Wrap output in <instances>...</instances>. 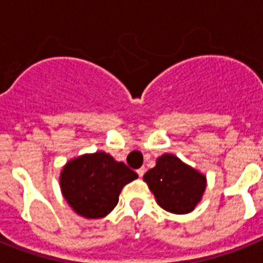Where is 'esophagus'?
Instances as JSON below:
<instances>
[{"label": "esophagus", "mask_w": 263, "mask_h": 263, "mask_svg": "<svg viewBox=\"0 0 263 263\" xmlns=\"http://www.w3.org/2000/svg\"><path fill=\"white\" fill-rule=\"evenodd\" d=\"M136 173H138L139 177H143V176H144V173H146V168H144V167L138 168V170H136Z\"/></svg>", "instance_id": "obj_1"}]
</instances>
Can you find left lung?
<instances>
[{
    "label": "left lung",
    "instance_id": "8db88e82",
    "mask_svg": "<svg viewBox=\"0 0 263 263\" xmlns=\"http://www.w3.org/2000/svg\"><path fill=\"white\" fill-rule=\"evenodd\" d=\"M143 180L159 206L177 215L192 212L206 187L205 176L173 154H163L158 158L155 167L150 168Z\"/></svg>",
    "mask_w": 263,
    "mask_h": 263
}]
</instances>
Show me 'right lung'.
<instances>
[{"mask_svg":"<svg viewBox=\"0 0 263 263\" xmlns=\"http://www.w3.org/2000/svg\"><path fill=\"white\" fill-rule=\"evenodd\" d=\"M136 178L138 174L123 162L98 151L67 162L59 181L63 197L78 215L101 219L117 205L121 189Z\"/></svg>","mask_w":263,"mask_h":263,"instance_id":"1","label":"right lung"}]
</instances>
